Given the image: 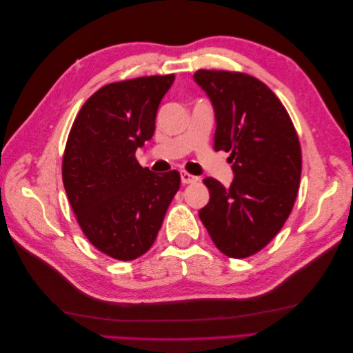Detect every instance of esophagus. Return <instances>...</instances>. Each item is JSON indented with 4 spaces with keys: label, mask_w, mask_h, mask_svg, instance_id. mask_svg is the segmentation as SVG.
<instances>
[{
    "label": "esophagus",
    "mask_w": 353,
    "mask_h": 353,
    "mask_svg": "<svg viewBox=\"0 0 353 353\" xmlns=\"http://www.w3.org/2000/svg\"><path fill=\"white\" fill-rule=\"evenodd\" d=\"M181 179H182V183H192V182H197L199 181V177L192 176V174H190V172H186V171L181 172Z\"/></svg>",
    "instance_id": "34e87169"
}]
</instances>
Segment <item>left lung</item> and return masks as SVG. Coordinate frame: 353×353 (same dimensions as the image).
Wrapping results in <instances>:
<instances>
[{
  "label": "left lung",
  "instance_id": "1",
  "mask_svg": "<svg viewBox=\"0 0 353 353\" xmlns=\"http://www.w3.org/2000/svg\"><path fill=\"white\" fill-rule=\"evenodd\" d=\"M197 83L215 110V152H229V188L205 179L211 199L200 209L214 244L247 258L272 241L290 216L302 172V150L287 109L265 83L245 72L199 70Z\"/></svg>",
  "mask_w": 353,
  "mask_h": 353
}]
</instances>
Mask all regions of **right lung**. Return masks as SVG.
<instances>
[{
  "label": "right lung",
  "mask_w": 353,
  "mask_h": 353,
  "mask_svg": "<svg viewBox=\"0 0 353 353\" xmlns=\"http://www.w3.org/2000/svg\"><path fill=\"white\" fill-rule=\"evenodd\" d=\"M174 74L100 88L85 101L66 141L62 179L80 229L95 249L132 261L153 245L181 188L172 170L142 168L137 148L154 133L156 112Z\"/></svg>",
  "instance_id": "right-lung-1"
}]
</instances>
